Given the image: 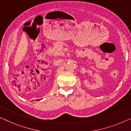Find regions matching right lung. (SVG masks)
Wrapping results in <instances>:
<instances>
[{"label":"right lung","instance_id":"right-lung-1","mask_svg":"<svg viewBox=\"0 0 131 131\" xmlns=\"http://www.w3.org/2000/svg\"><path fill=\"white\" fill-rule=\"evenodd\" d=\"M39 100H40V99H36V100H35V101H39ZM34 101L33 100V101Z\"/></svg>","mask_w":131,"mask_h":131}]
</instances>
